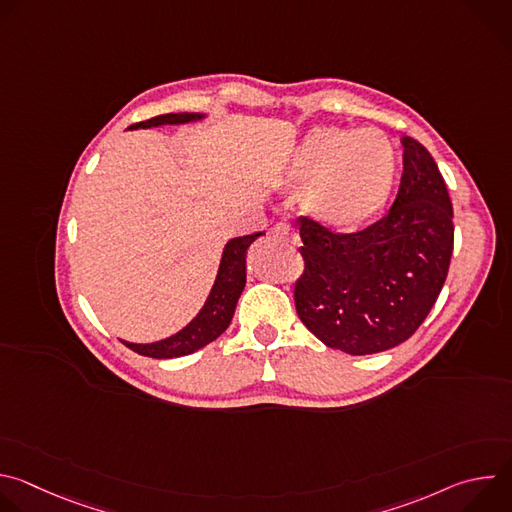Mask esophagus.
Listing matches in <instances>:
<instances>
[{
    "mask_svg": "<svg viewBox=\"0 0 512 512\" xmlns=\"http://www.w3.org/2000/svg\"><path fill=\"white\" fill-rule=\"evenodd\" d=\"M273 235L277 237V239H283V241H287V243H298L300 241V235H298V231L291 227V225H285V223H279V225H275V229H273Z\"/></svg>",
    "mask_w": 512,
    "mask_h": 512,
    "instance_id": "34e87169",
    "label": "esophagus"
}]
</instances>
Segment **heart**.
Wrapping results in <instances>:
<instances>
[{
  "label": "heart",
  "mask_w": 512,
  "mask_h": 512,
  "mask_svg": "<svg viewBox=\"0 0 512 512\" xmlns=\"http://www.w3.org/2000/svg\"><path fill=\"white\" fill-rule=\"evenodd\" d=\"M397 176V152L379 129L314 127L291 154L283 184L328 229L367 225L385 208Z\"/></svg>",
  "instance_id": "1"
}]
</instances>
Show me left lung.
I'll use <instances>...</instances> for the list:
<instances>
[{
	"instance_id": "1",
	"label": "left lung",
	"mask_w": 512,
	"mask_h": 512,
	"mask_svg": "<svg viewBox=\"0 0 512 512\" xmlns=\"http://www.w3.org/2000/svg\"><path fill=\"white\" fill-rule=\"evenodd\" d=\"M399 194L379 223L334 235L300 218L306 269L294 298L300 320L326 346L362 356L405 342L444 287L454 210L431 154L403 137Z\"/></svg>"
}]
</instances>
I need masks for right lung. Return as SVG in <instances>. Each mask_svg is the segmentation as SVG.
<instances>
[{
	"instance_id": "add662e5",
	"label": "right lung",
	"mask_w": 512,
	"mask_h": 512,
	"mask_svg": "<svg viewBox=\"0 0 512 512\" xmlns=\"http://www.w3.org/2000/svg\"><path fill=\"white\" fill-rule=\"evenodd\" d=\"M204 113H168L160 115L148 121H141L131 125L129 129H150V127H160V125H184V123H194L204 119ZM263 233L247 235V237H237L231 239L221 255V263H218V271L214 277V283L208 291V298L200 312L176 334L162 338L158 342H148V344H137V342H127L121 340L127 348L135 350L137 354L143 356H152V358H176V356H186L202 346L210 344L221 336L235 314L237 302L243 294L245 283H247V267H245V255L247 249L261 237Z\"/></svg>"
}]
</instances>
